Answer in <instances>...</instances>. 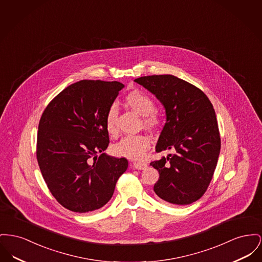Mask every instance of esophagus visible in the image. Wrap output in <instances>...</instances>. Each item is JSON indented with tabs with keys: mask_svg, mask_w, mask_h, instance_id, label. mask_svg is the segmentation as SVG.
<instances>
[{
	"mask_svg": "<svg viewBox=\"0 0 262 262\" xmlns=\"http://www.w3.org/2000/svg\"><path fill=\"white\" fill-rule=\"evenodd\" d=\"M133 166H134L136 169L143 170L147 167V164H146V163H141V162H135V163L133 164Z\"/></svg>",
	"mask_w": 262,
	"mask_h": 262,
	"instance_id": "1",
	"label": "esophagus"
}]
</instances>
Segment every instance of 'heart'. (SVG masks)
Returning <instances> with one entry per match:
<instances>
[{
    "label": "heart",
    "mask_w": 262,
    "mask_h": 262,
    "mask_svg": "<svg viewBox=\"0 0 262 262\" xmlns=\"http://www.w3.org/2000/svg\"><path fill=\"white\" fill-rule=\"evenodd\" d=\"M125 104L138 113L143 116L142 123L143 126L150 132L158 130L162 125V118L154 112L155 105L154 100L140 90H133L126 94L124 98ZM118 116L119 110L116 106L108 108L105 119L106 129L108 135L116 137L119 133L118 126ZM150 147V139L145 135H135L126 136L119 142L112 146V151L116 156L124 157L130 160H140Z\"/></svg>",
    "instance_id": "obj_1"
}]
</instances>
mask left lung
<instances>
[{
	"label": "left lung",
	"mask_w": 262,
	"mask_h": 262,
	"mask_svg": "<svg viewBox=\"0 0 262 262\" xmlns=\"http://www.w3.org/2000/svg\"><path fill=\"white\" fill-rule=\"evenodd\" d=\"M135 82L154 94L166 112L156 152L173 154L150 162L159 172L155 194L174 205L199 200L213 178L221 149L211 101L199 88L173 75L143 76Z\"/></svg>",
	"instance_id": "8db88e82"
}]
</instances>
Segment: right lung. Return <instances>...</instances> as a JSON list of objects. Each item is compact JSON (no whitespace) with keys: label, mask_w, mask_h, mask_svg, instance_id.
Wrapping results in <instances>:
<instances>
[{"label":"right lung","mask_w":262,"mask_h":262,"mask_svg":"<svg viewBox=\"0 0 262 262\" xmlns=\"http://www.w3.org/2000/svg\"><path fill=\"white\" fill-rule=\"evenodd\" d=\"M123 88L118 81L81 80L54 97L41 115L38 166L52 196L72 212L105 206L127 168L124 157L103 154L110 143L106 115Z\"/></svg>","instance_id":"1"}]
</instances>
